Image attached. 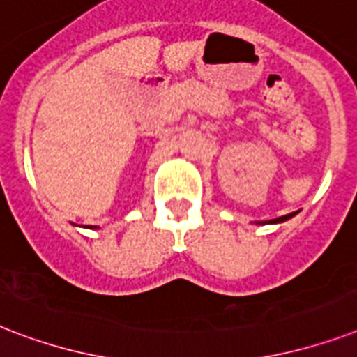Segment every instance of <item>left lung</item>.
<instances>
[{"label":"left lung","instance_id":"left-lung-1","mask_svg":"<svg viewBox=\"0 0 357 357\" xmlns=\"http://www.w3.org/2000/svg\"><path fill=\"white\" fill-rule=\"evenodd\" d=\"M294 215H298V211L289 213V215H283V217L272 218V220H263V222H255V224H282V222H285V220H289V218H293Z\"/></svg>","mask_w":357,"mask_h":357}]
</instances>
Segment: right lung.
I'll return each instance as SVG.
<instances>
[{
	"label": "right lung",
	"mask_w": 357,
	"mask_h": 357,
	"mask_svg": "<svg viewBox=\"0 0 357 357\" xmlns=\"http://www.w3.org/2000/svg\"><path fill=\"white\" fill-rule=\"evenodd\" d=\"M91 228H92V226H91ZM94 228H96V226H94Z\"/></svg>",
	"instance_id": "right-lung-1"
}]
</instances>
